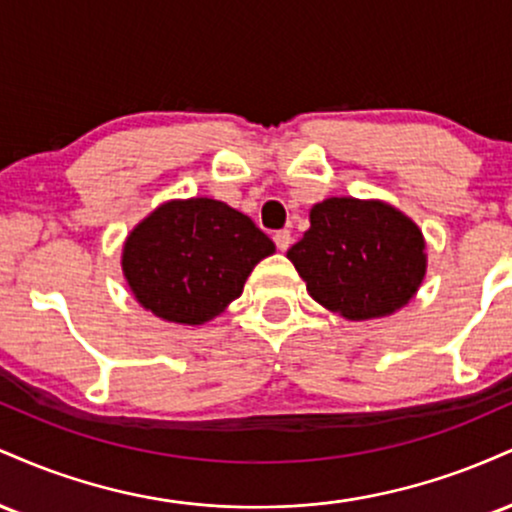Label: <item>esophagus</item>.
<instances>
[{"label":"esophagus","instance_id":"1","mask_svg":"<svg viewBox=\"0 0 512 512\" xmlns=\"http://www.w3.org/2000/svg\"><path fill=\"white\" fill-rule=\"evenodd\" d=\"M274 243H276V248H279L281 252L289 250L291 243H293L291 231H276V233H274Z\"/></svg>","mask_w":512,"mask_h":512}]
</instances>
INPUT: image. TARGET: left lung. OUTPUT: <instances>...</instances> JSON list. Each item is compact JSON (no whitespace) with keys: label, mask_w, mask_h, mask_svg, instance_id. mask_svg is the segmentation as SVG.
Masks as SVG:
<instances>
[{"label":"left lung","mask_w":512,"mask_h":512,"mask_svg":"<svg viewBox=\"0 0 512 512\" xmlns=\"http://www.w3.org/2000/svg\"><path fill=\"white\" fill-rule=\"evenodd\" d=\"M286 257L317 303L346 320L395 313L426 274L416 223L383 202L332 197L310 209V228Z\"/></svg>","instance_id":"8db88e82"}]
</instances>
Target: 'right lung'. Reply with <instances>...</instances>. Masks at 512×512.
Segmentation results:
<instances>
[{"label": "right lung", "instance_id": "1", "mask_svg": "<svg viewBox=\"0 0 512 512\" xmlns=\"http://www.w3.org/2000/svg\"><path fill=\"white\" fill-rule=\"evenodd\" d=\"M274 252L250 216L216 199L161 204L129 233L122 269L137 301L168 322L202 325L243 293Z\"/></svg>", "mask_w": 512, "mask_h": 512}]
</instances>
